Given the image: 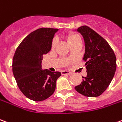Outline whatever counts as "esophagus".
Wrapping results in <instances>:
<instances>
[{
    "label": "esophagus",
    "instance_id": "esophagus-1",
    "mask_svg": "<svg viewBox=\"0 0 122 122\" xmlns=\"http://www.w3.org/2000/svg\"><path fill=\"white\" fill-rule=\"evenodd\" d=\"M61 74L62 75H71V72L70 71H61Z\"/></svg>",
    "mask_w": 122,
    "mask_h": 122
}]
</instances>
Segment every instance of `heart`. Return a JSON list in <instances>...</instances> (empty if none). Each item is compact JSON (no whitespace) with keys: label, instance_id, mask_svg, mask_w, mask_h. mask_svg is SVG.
I'll return each mask as SVG.
<instances>
[{"label":"heart","instance_id":"1","mask_svg":"<svg viewBox=\"0 0 122 122\" xmlns=\"http://www.w3.org/2000/svg\"><path fill=\"white\" fill-rule=\"evenodd\" d=\"M81 40V38L80 36H79L77 34H74V33H71V34H69V35L67 36V41L69 43V44H74L75 42H78V41H80ZM57 44V39L56 38H53V40H52V42H51V47L54 48Z\"/></svg>","mask_w":122,"mask_h":122}]
</instances>
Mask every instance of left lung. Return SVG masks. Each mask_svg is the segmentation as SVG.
I'll return each instance as SVG.
<instances>
[{
    "instance_id": "obj_1",
    "label": "left lung",
    "mask_w": 122,
    "mask_h": 122,
    "mask_svg": "<svg viewBox=\"0 0 122 122\" xmlns=\"http://www.w3.org/2000/svg\"><path fill=\"white\" fill-rule=\"evenodd\" d=\"M85 42L84 61L87 76L75 86L76 90L88 97H99L111 83L116 70V57L106 40L92 29L83 25L77 30Z\"/></svg>"
}]
</instances>
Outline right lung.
I'll list each match as a JSON object with an SVG mask.
<instances>
[{"mask_svg": "<svg viewBox=\"0 0 122 122\" xmlns=\"http://www.w3.org/2000/svg\"><path fill=\"white\" fill-rule=\"evenodd\" d=\"M58 29L42 27L27 35L15 51L13 73L23 95L34 101L48 99L55 92L61 72L42 69L43 55L51 49V42Z\"/></svg>", "mask_w": 122, "mask_h": 122, "instance_id": "1", "label": "right lung"}]
</instances>
